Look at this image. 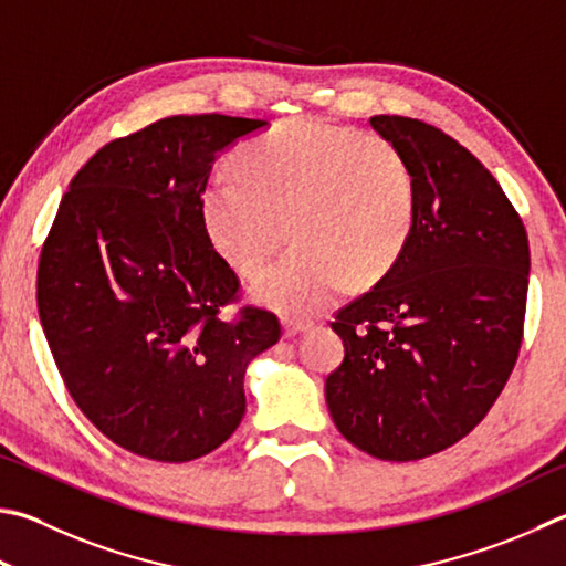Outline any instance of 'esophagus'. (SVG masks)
Wrapping results in <instances>:
<instances>
[{"instance_id": "34e87169", "label": "esophagus", "mask_w": 566, "mask_h": 566, "mask_svg": "<svg viewBox=\"0 0 566 566\" xmlns=\"http://www.w3.org/2000/svg\"><path fill=\"white\" fill-rule=\"evenodd\" d=\"M310 328V322H302V318H284V336H296Z\"/></svg>"}]
</instances>
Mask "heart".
I'll use <instances>...</instances> for the list:
<instances>
[{
	"label": "heart",
	"mask_w": 566,
	"mask_h": 566,
	"mask_svg": "<svg viewBox=\"0 0 566 566\" xmlns=\"http://www.w3.org/2000/svg\"><path fill=\"white\" fill-rule=\"evenodd\" d=\"M238 178L200 192L212 250L234 272L254 274L282 248H296L252 282L256 302L310 316L352 280L371 286L400 262L418 220V180L394 143L352 126L292 118L234 150Z\"/></svg>",
	"instance_id": "b5f03b06"
}]
</instances>
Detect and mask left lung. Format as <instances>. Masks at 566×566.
Returning a JSON list of instances; mask_svg holds the SVG:
<instances>
[{
	"instance_id": "1",
	"label": "left lung",
	"mask_w": 566,
	"mask_h": 566,
	"mask_svg": "<svg viewBox=\"0 0 566 566\" xmlns=\"http://www.w3.org/2000/svg\"><path fill=\"white\" fill-rule=\"evenodd\" d=\"M418 180V220L400 262L336 312L344 361L324 394L348 443L408 462L455 446L515 368L530 242L492 172L436 126L374 116Z\"/></svg>"
}]
</instances>
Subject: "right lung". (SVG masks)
Segmentation results:
<instances>
[{"label": "right lung", "instance_id": "1", "mask_svg": "<svg viewBox=\"0 0 566 566\" xmlns=\"http://www.w3.org/2000/svg\"><path fill=\"white\" fill-rule=\"evenodd\" d=\"M266 120L170 116L101 148L69 185L41 248L36 304L59 374L113 443L158 462L222 446L244 416V371L282 336L244 306L212 250L200 192L214 158Z\"/></svg>", "mask_w": 566, "mask_h": 566}]
</instances>
